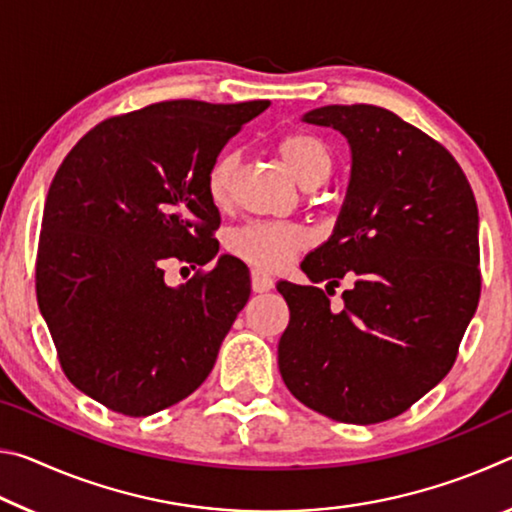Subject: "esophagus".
<instances>
[{
  "label": "esophagus",
  "instance_id": "esophagus-1",
  "mask_svg": "<svg viewBox=\"0 0 512 512\" xmlns=\"http://www.w3.org/2000/svg\"><path fill=\"white\" fill-rule=\"evenodd\" d=\"M250 284H253V291L255 293H264V291H271L273 289V277L266 275L264 271H255L250 273Z\"/></svg>",
  "mask_w": 512,
  "mask_h": 512
}]
</instances>
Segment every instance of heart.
Masks as SVG:
<instances>
[{
  "label": "heart",
  "instance_id": "1",
  "mask_svg": "<svg viewBox=\"0 0 512 512\" xmlns=\"http://www.w3.org/2000/svg\"><path fill=\"white\" fill-rule=\"evenodd\" d=\"M277 151L289 164L302 185L316 187L325 183L332 173V155L327 146L314 135L291 133L277 142ZM239 169V153L223 151L207 171V194L212 203L225 207L232 201V189ZM309 244L307 230L291 221H248L230 230L225 248L232 255L255 266L257 271H277L289 264L302 248Z\"/></svg>",
  "mask_w": 512,
  "mask_h": 512
}]
</instances>
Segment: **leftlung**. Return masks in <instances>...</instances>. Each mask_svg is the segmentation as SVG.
Returning <instances> with one entry per match:
<instances>
[{
    "label": "left lung",
    "instance_id": "8db88e82",
    "mask_svg": "<svg viewBox=\"0 0 512 512\" xmlns=\"http://www.w3.org/2000/svg\"><path fill=\"white\" fill-rule=\"evenodd\" d=\"M302 121L350 144V185L332 237L300 264L323 289L277 282L291 320L277 366L298 400L336 422L404 413L452 370L479 305V210L443 144L368 103L323 106Z\"/></svg>",
    "mask_w": 512,
    "mask_h": 512
}]
</instances>
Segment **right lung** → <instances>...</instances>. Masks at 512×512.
I'll return each mask as SVG.
<instances>
[{
	"label": "right lung",
	"mask_w": 512,
	"mask_h": 512,
	"mask_svg": "<svg viewBox=\"0 0 512 512\" xmlns=\"http://www.w3.org/2000/svg\"><path fill=\"white\" fill-rule=\"evenodd\" d=\"M268 106L151 103L101 121L58 167L42 216L38 305L67 379L110 411L158 413L212 372L248 302V268L221 255L169 287L164 264L203 266L219 253L207 171Z\"/></svg>",
	"instance_id": "1"
}]
</instances>
